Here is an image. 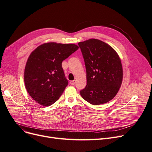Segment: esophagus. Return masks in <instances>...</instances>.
<instances>
[{"instance_id": "1", "label": "esophagus", "mask_w": 152, "mask_h": 152, "mask_svg": "<svg viewBox=\"0 0 152 152\" xmlns=\"http://www.w3.org/2000/svg\"><path fill=\"white\" fill-rule=\"evenodd\" d=\"M69 83H70V84H71V85H75V84H76V80L71 81L69 82Z\"/></svg>"}]
</instances>
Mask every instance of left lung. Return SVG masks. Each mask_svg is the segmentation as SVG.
Listing matches in <instances>:
<instances>
[{
	"mask_svg": "<svg viewBox=\"0 0 152 152\" xmlns=\"http://www.w3.org/2000/svg\"><path fill=\"white\" fill-rule=\"evenodd\" d=\"M86 69L87 84L80 91L84 100L99 105L112 100L122 81L119 56L110 45L97 39L78 43Z\"/></svg>",
	"mask_w": 152,
	"mask_h": 152,
	"instance_id": "left-lung-1",
	"label": "left lung"
}]
</instances>
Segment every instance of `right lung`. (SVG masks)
<instances>
[{
	"mask_svg": "<svg viewBox=\"0 0 152 152\" xmlns=\"http://www.w3.org/2000/svg\"><path fill=\"white\" fill-rule=\"evenodd\" d=\"M78 48L75 44L53 42L44 43L31 52L25 68L24 81L37 102L49 106L60 98L68 84L62 62Z\"/></svg>",
	"mask_w": 152,
	"mask_h": 152,
	"instance_id": "obj_1",
	"label": "right lung"
}]
</instances>
